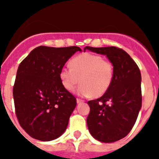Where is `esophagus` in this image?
I'll list each match as a JSON object with an SVG mask.
<instances>
[{"label":"esophagus","mask_w":159,"mask_h":159,"mask_svg":"<svg viewBox=\"0 0 159 159\" xmlns=\"http://www.w3.org/2000/svg\"><path fill=\"white\" fill-rule=\"evenodd\" d=\"M76 102H77V103H81V102H84V100H83V99H76Z\"/></svg>","instance_id":"34e87169"}]
</instances>
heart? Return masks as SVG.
I'll use <instances>...</instances> for the list:
<instances>
[{"instance_id":"b5f03b06","label":"heart","mask_w":159,"mask_h":159,"mask_svg":"<svg viewBox=\"0 0 159 159\" xmlns=\"http://www.w3.org/2000/svg\"><path fill=\"white\" fill-rule=\"evenodd\" d=\"M71 66L63 67L59 75L67 91L82 82L75 91L78 95L99 97L107 92L113 82V65L99 55L88 52L78 55L71 60Z\"/></svg>"}]
</instances>
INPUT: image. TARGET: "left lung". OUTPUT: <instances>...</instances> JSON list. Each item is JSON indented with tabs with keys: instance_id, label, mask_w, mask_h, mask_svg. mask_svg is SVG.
<instances>
[{
	"instance_id": "left-lung-1",
	"label": "left lung",
	"mask_w": 159,
	"mask_h": 159,
	"mask_svg": "<svg viewBox=\"0 0 159 159\" xmlns=\"http://www.w3.org/2000/svg\"><path fill=\"white\" fill-rule=\"evenodd\" d=\"M89 50L106 56L114 67V80L107 92L99 99L90 100L87 119L94 139L114 143L128 134L142 107L141 72L131 57L116 47L92 48Z\"/></svg>"
}]
</instances>
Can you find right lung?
<instances>
[{
    "label": "right lung",
    "mask_w": 159,
    "mask_h": 159,
    "mask_svg": "<svg viewBox=\"0 0 159 159\" xmlns=\"http://www.w3.org/2000/svg\"><path fill=\"white\" fill-rule=\"evenodd\" d=\"M76 46L33 49L20 64L13 99L20 125L32 138L51 141L62 135L76 106V99L64 86L60 71L76 52Z\"/></svg>",
    "instance_id": "right-lung-1"
}]
</instances>
